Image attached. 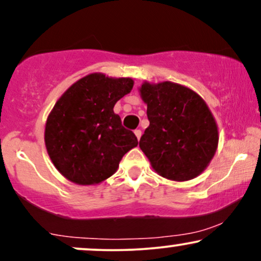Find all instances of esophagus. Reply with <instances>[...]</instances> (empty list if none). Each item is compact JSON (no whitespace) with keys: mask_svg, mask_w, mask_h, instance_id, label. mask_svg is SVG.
<instances>
[{"mask_svg":"<svg viewBox=\"0 0 261 261\" xmlns=\"http://www.w3.org/2000/svg\"><path fill=\"white\" fill-rule=\"evenodd\" d=\"M134 134H135V136L137 137V140H140L141 135H142V133H141V130H135V131H134Z\"/></svg>","mask_w":261,"mask_h":261,"instance_id":"34e87169","label":"esophagus"}]
</instances>
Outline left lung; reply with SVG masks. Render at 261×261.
I'll use <instances>...</instances> for the list:
<instances>
[{"instance_id": "1", "label": "left lung", "mask_w": 261, "mask_h": 261, "mask_svg": "<svg viewBox=\"0 0 261 261\" xmlns=\"http://www.w3.org/2000/svg\"><path fill=\"white\" fill-rule=\"evenodd\" d=\"M149 126L140 148L163 178L187 181L207 168L218 146V127L205 100L188 87L164 81L143 82Z\"/></svg>"}]
</instances>
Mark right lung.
Wrapping results in <instances>:
<instances>
[{
	"label": "right lung",
	"mask_w": 261,
	"mask_h": 261,
	"mask_svg": "<svg viewBox=\"0 0 261 261\" xmlns=\"http://www.w3.org/2000/svg\"><path fill=\"white\" fill-rule=\"evenodd\" d=\"M133 87L130 77L95 72L74 82L59 98L46 119L44 140L53 164L66 179L79 185L99 184L139 145L113 110Z\"/></svg>",
	"instance_id": "add662e5"
}]
</instances>
